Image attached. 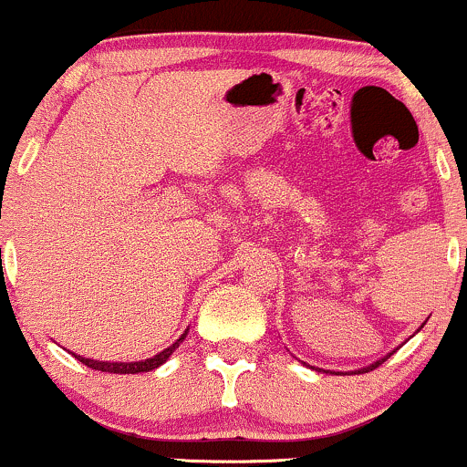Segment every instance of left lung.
Returning a JSON list of instances; mask_svg holds the SVG:
<instances>
[{
    "instance_id": "left-lung-1",
    "label": "left lung",
    "mask_w": 467,
    "mask_h": 467,
    "mask_svg": "<svg viewBox=\"0 0 467 467\" xmlns=\"http://www.w3.org/2000/svg\"><path fill=\"white\" fill-rule=\"evenodd\" d=\"M384 361H386V358H384V359H379V361H375V364L366 366V368H361V370H358V373H368V370H375V368H377V366H379V364H384Z\"/></svg>"
}]
</instances>
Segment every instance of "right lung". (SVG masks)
<instances>
[{"mask_svg": "<svg viewBox=\"0 0 467 467\" xmlns=\"http://www.w3.org/2000/svg\"><path fill=\"white\" fill-rule=\"evenodd\" d=\"M185 335H187V331L181 335V337L176 339L174 344H171L170 348H165L163 353H159V355H154V358L151 359H145V361H94V359H86V358H81V355H75V358L81 361V364H86L88 368H92V370H101V373H117V375H136V373H148V370H154V368H159L161 364H165L167 361V358H170L171 353H174V350L178 348V344L182 342V339H185Z\"/></svg>", "mask_w": 467, "mask_h": 467, "instance_id": "1", "label": "right lung"}]
</instances>
